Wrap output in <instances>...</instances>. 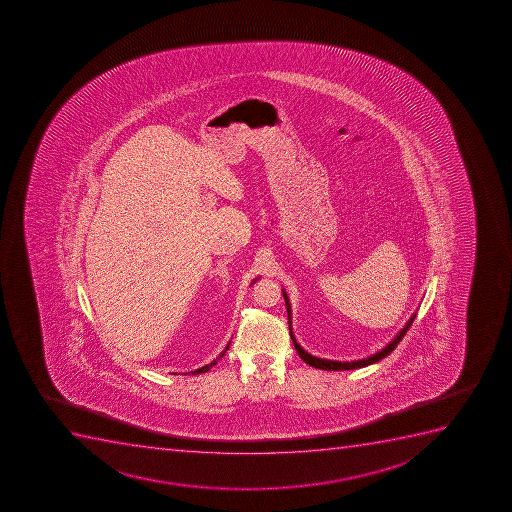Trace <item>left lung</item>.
I'll use <instances>...</instances> for the list:
<instances>
[{"mask_svg":"<svg viewBox=\"0 0 512 512\" xmlns=\"http://www.w3.org/2000/svg\"><path fill=\"white\" fill-rule=\"evenodd\" d=\"M285 304H287V314H289V327H290V304L289 297L284 292ZM415 315L410 317L409 322L405 325L404 329L400 330L399 334L395 335V339L390 342L387 347L377 352V354L370 355L367 359L362 360H354V362H339V360H325L319 359V357H314V355H310L309 352H305L299 344H297V340H295L294 334H292V329H290V337H292V342H294L295 350L299 352L300 359L304 360L305 364L312 365L315 369L322 370H352V369H360V367H365V365L375 364V362H379V360L384 359L387 355L392 352V350L397 347L400 340L404 339V335L407 334V330L410 329V325L414 322Z\"/></svg>","mask_w":512,"mask_h":512,"instance_id":"1","label":"left lung"}]
</instances>
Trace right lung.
<instances>
[{
	"label": "right lung",
	"mask_w": 512,
	"mask_h": 512,
	"mask_svg": "<svg viewBox=\"0 0 512 512\" xmlns=\"http://www.w3.org/2000/svg\"><path fill=\"white\" fill-rule=\"evenodd\" d=\"M227 350H228V345H227V349L223 350L222 354H220V357H223V355H225V352H227ZM220 357H218V359H220ZM215 364H217V362H212V364L205 365V367H202V369L193 370L192 374H203V372H208V370H210V367H212V365H215Z\"/></svg>",
	"instance_id": "right-lung-1"
}]
</instances>
